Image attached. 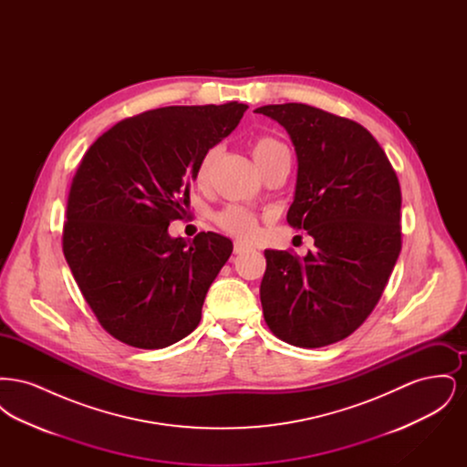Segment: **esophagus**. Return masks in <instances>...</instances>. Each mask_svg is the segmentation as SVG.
<instances>
[{
  "mask_svg": "<svg viewBox=\"0 0 467 467\" xmlns=\"http://www.w3.org/2000/svg\"><path fill=\"white\" fill-rule=\"evenodd\" d=\"M250 250V246L248 244H242V242H236L234 244V254L238 255V254H244V252H248Z\"/></svg>",
  "mask_w": 467,
  "mask_h": 467,
  "instance_id": "esophagus-1",
  "label": "esophagus"
}]
</instances>
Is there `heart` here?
Segmentation results:
<instances>
[{
    "label": "heart",
    "mask_w": 467,
    "mask_h": 467,
    "mask_svg": "<svg viewBox=\"0 0 467 467\" xmlns=\"http://www.w3.org/2000/svg\"><path fill=\"white\" fill-rule=\"evenodd\" d=\"M219 152H221L219 147H212L204 152V156L201 157L200 164L196 168V175H194L198 183H206V180L210 177V173L219 159ZM252 156L263 173H266L267 170H271L282 162L290 164V159H292L289 147L284 141H280L278 138L269 136V134L257 136L252 141ZM215 223L227 234H231L238 240H244V242L255 240V236L259 233V215L254 210L244 208L240 204H229L221 212H217Z\"/></svg>",
    "instance_id": "b5f03b06"
}]
</instances>
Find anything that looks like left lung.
<instances>
[{
    "instance_id": "1",
    "label": "left lung",
    "mask_w": 467,
    "mask_h": 467,
    "mask_svg": "<svg viewBox=\"0 0 467 467\" xmlns=\"http://www.w3.org/2000/svg\"><path fill=\"white\" fill-rule=\"evenodd\" d=\"M289 133L297 157L292 227L315 252L266 250L261 305L285 343L320 348L345 339L377 306L400 252V180L373 134L303 103L255 109Z\"/></svg>"
}]
</instances>
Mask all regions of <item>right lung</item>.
<instances>
[{
	"instance_id": "1",
	"label": "right lung",
	"mask_w": 467,
	"mask_h": 467,
	"mask_svg": "<svg viewBox=\"0 0 467 467\" xmlns=\"http://www.w3.org/2000/svg\"><path fill=\"white\" fill-rule=\"evenodd\" d=\"M238 101L164 107L120 120L90 145L67 196L63 252L99 324L136 348L192 333L233 242L171 238L189 208L201 157L234 131Z\"/></svg>"
}]
</instances>
